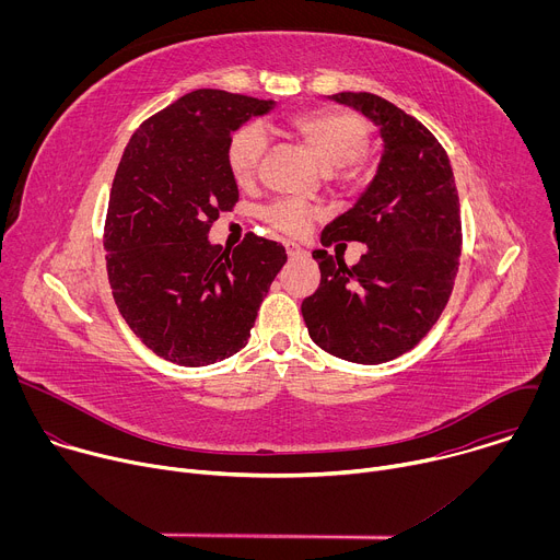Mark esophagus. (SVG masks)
<instances>
[{"label":"esophagus","mask_w":560,"mask_h":560,"mask_svg":"<svg viewBox=\"0 0 560 560\" xmlns=\"http://www.w3.org/2000/svg\"><path fill=\"white\" fill-rule=\"evenodd\" d=\"M285 253H288L290 259H303V257L307 255V253H305L299 244H294V242H288V244H285Z\"/></svg>","instance_id":"1"}]
</instances>
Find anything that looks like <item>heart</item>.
<instances>
[{"label": "heart", "instance_id": "1", "mask_svg": "<svg viewBox=\"0 0 560 560\" xmlns=\"http://www.w3.org/2000/svg\"><path fill=\"white\" fill-rule=\"evenodd\" d=\"M288 128L324 168H343L352 164L368 145L365 124L348 110L318 108L296 113L288 119ZM266 143L268 137L259 124H246L230 137L225 162L238 186H246L257 177ZM312 217L314 210L299 199H279L266 210V219L272 225L292 234L303 232Z\"/></svg>", "mask_w": 560, "mask_h": 560}]
</instances>
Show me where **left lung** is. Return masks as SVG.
<instances>
[{
    "label": "left lung",
    "instance_id": "obj_1",
    "mask_svg": "<svg viewBox=\"0 0 560 560\" xmlns=\"http://www.w3.org/2000/svg\"><path fill=\"white\" fill-rule=\"evenodd\" d=\"M381 130L376 175L357 203L330 221L322 244L361 242L352 268L316 250L322 270L301 314L330 354L376 365L412 350L439 322L460 257V210L447 152L415 117L372 93H337Z\"/></svg>",
    "mask_w": 560,
    "mask_h": 560
}]
</instances>
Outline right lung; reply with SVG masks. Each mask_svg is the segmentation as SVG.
<instances>
[{
  "label": "right lung",
  "mask_w": 560,
  "mask_h": 560,
  "mask_svg": "<svg viewBox=\"0 0 560 560\" xmlns=\"http://www.w3.org/2000/svg\"><path fill=\"white\" fill-rule=\"evenodd\" d=\"M272 108V100L192 91L143 121L124 150L104 228L108 281L130 330L171 363L210 365L246 348L288 261L281 244L257 234L234 250L208 238L238 199L230 137Z\"/></svg>",
  "instance_id": "right-lung-1"
}]
</instances>
